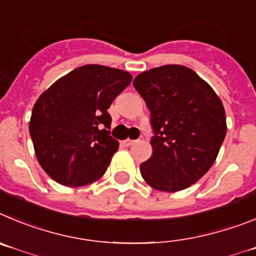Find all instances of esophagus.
<instances>
[{
    "instance_id": "esophagus-1",
    "label": "esophagus",
    "mask_w": 256,
    "mask_h": 256,
    "mask_svg": "<svg viewBox=\"0 0 256 256\" xmlns=\"http://www.w3.org/2000/svg\"><path fill=\"white\" fill-rule=\"evenodd\" d=\"M124 145H125V146H130V145H132L134 142H135V140H131V139H126V140H124Z\"/></svg>"
}]
</instances>
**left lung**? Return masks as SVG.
Segmentation results:
<instances>
[{"label":"left lung","instance_id":"8db88e82","mask_svg":"<svg viewBox=\"0 0 256 256\" xmlns=\"http://www.w3.org/2000/svg\"><path fill=\"white\" fill-rule=\"evenodd\" d=\"M132 84L148 106L154 131L153 154L140 164L142 178L167 192L188 188L209 171L224 140L222 100L195 71L181 65L144 71Z\"/></svg>","mask_w":256,"mask_h":256}]
</instances>
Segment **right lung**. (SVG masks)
Masks as SVG:
<instances>
[{
    "label": "right lung",
    "instance_id": "obj_1",
    "mask_svg": "<svg viewBox=\"0 0 256 256\" xmlns=\"http://www.w3.org/2000/svg\"><path fill=\"white\" fill-rule=\"evenodd\" d=\"M132 76L128 71L85 65L39 96L29 131L39 164L56 182L79 188L104 174L118 142L110 135L111 103Z\"/></svg>",
    "mask_w": 256,
    "mask_h": 256
}]
</instances>
